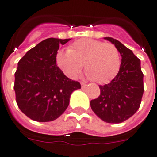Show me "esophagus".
<instances>
[{
	"label": "esophagus",
	"mask_w": 157,
	"mask_h": 157,
	"mask_svg": "<svg viewBox=\"0 0 157 157\" xmlns=\"http://www.w3.org/2000/svg\"><path fill=\"white\" fill-rule=\"evenodd\" d=\"M81 86H82V88H85L86 86V83H85V82H82Z\"/></svg>",
	"instance_id": "esophagus-1"
}]
</instances>
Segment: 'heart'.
Instances as JSON below:
<instances>
[{
	"instance_id": "obj_1",
	"label": "heart",
	"mask_w": 157,
	"mask_h": 157,
	"mask_svg": "<svg viewBox=\"0 0 157 157\" xmlns=\"http://www.w3.org/2000/svg\"><path fill=\"white\" fill-rule=\"evenodd\" d=\"M56 63L63 73L72 79L78 76L84 65L90 78L105 84L118 73L121 57L113 44L83 38L75 41L67 52L59 51Z\"/></svg>"
}]
</instances>
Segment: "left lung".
Instances as JSON below:
<instances>
[{"mask_svg": "<svg viewBox=\"0 0 157 157\" xmlns=\"http://www.w3.org/2000/svg\"><path fill=\"white\" fill-rule=\"evenodd\" d=\"M104 39L117 48L121 63L114 78L109 83L99 86L101 93L90 101V107L102 121L117 124L132 117L139 109L144 93V75L140 59L130 49L113 38Z\"/></svg>", "mask_w": 157, "mask_h": 157, "instance_id": "1", "label": "left lung"}]
</instances>
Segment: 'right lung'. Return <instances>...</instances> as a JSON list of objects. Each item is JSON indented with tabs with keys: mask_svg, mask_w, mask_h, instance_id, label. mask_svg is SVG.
<instances>
[{
	"mask_svg": "<svg viewBox=\"0 0 157 157\" xmlns=\"http://www.w3.org/2000/svg\"><path fill=\"white\" fill-rule=\"evenodd\" d=\"M71 39L48 38L27 52L18 62L14 90L17 105L32 120L47 122L64 113L72 92L81 88L56 63L59 46Z\"/></svg>",
	"mask_w": 157,
	"mask_h": 157,
	"instance_id": "obj_1",
	"label": "right lung"
}]
</instances>
